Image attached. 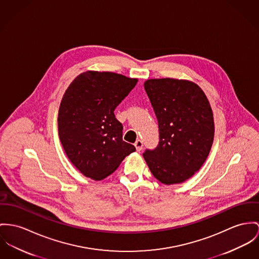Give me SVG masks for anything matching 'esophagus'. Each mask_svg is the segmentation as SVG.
<instances>
[{
    "label": "esophagus",
    "instance_id": "34e87169",
    "mask_svg": "<svg viewBox=\"0 0 259 259\" xmlns=\"http://www.w3.org/2000/svg\"><path fill=\"white\" fill-rule=\"evenodd\" d=\"M134 146L136 147V150H137L138 152H140V151L143 149V142H142L141 140H137V141L135 142Z\"/></svg>",
    "mask_w": 259,
    "mask_h": 259
}]
</instances>
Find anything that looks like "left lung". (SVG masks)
Listing matches in <instances>:
<instances>
[{
  "label": "left lung",
  "mask_w": 259,
  "mask_h": 259,
  "mask_svg": "<svg viewBox=\"0 0 259 259\" xmlns=\"http://www.w3.org/2000/svg\"><path fill=\"white\" fill-rule=\"evenodd\" d=\"M144 88L158 119L159 142L143 157L161 183H181L199 170L210 153L215 132L211 105L190 80L151 79Z\"/></svg>",
  "instance_id": "8db88e82"
}]
</instances>
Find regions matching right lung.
Listing matches in <instances>:
<instances>
[{"instance_id": "add662e5", "label": "right lung", "mask_w": 259, "mask_h": 259, "mask_svg": "<svg viewBox=\"0 0 259 259\" xmlns=\"http://www.w3.org/2000/svg\"><path fill=\"white\" fill-rule=\"evenodd\" d=\"M138 80L111 72L81 73L60 103L58 132L71 162L90 179L101 180L136 151L122 139L123 126L114 109Z\"/></svg>"}]
</instances>
